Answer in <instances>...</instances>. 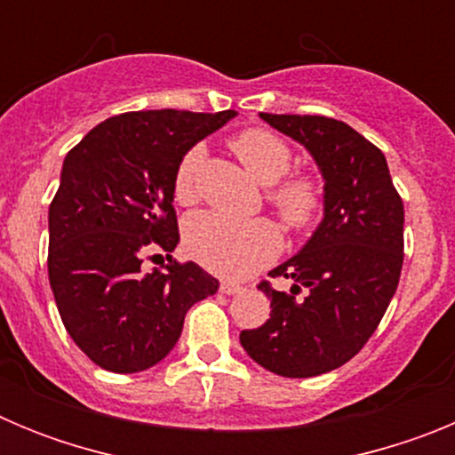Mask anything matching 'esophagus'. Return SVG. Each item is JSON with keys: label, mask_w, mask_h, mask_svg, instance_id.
<instances>
[{"label": "esophagus", "mask_w": 455, "mask_h": 455, "mask_svg": "<svg viewBox=\"0 0 455 455\" xmlns=\"http://www.w3.org/2000/svg\"><path fill=\"white\" fill-rule=\"evenodd\" d=\"M241 289L243 287H241L239 283H232V280H223V283H220V291L228 293V296H232V293H239Z\"/></svg>", "instance_id": "34e87169"}]
</instances>
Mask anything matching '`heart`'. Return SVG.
<instances>
[{
    "mask_svg": "<svg viewBox=\"0 0 455 455\" xmlns=\"http://www.w3.org/2000/svg\"><path fill=\"white\" fill-rule=\"evenodd\" d=\"M232 148L252 178L268 188V203L291 228H305L319 214L323 203L321 184L312 175L284 178L291 166V150L273 132L252 127L235 136ZM204 159V148L193 146L182 156L175 171V200L188 204L198 196V168ZM281 182L277 183L276 180ZM184 248L203 267L223 275H246L264 267L280 251V235L267 219L239 220L220 212H198L184 223Z\"/></svg>",
    "mask_w": 455,
    "mask_h": 455,
    "instance_id": "heart-1",
    "label": "heart"
}]
</instances>
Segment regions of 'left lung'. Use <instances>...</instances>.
Listing matches in <instances>:
<instances>
[{
	"mask_svg": "<svg viewBox=\"0 0 455 455\" xmlns=\"http://www.w3.org/2000/svg\"><path fill=\"white\" fill-rule=\"evenodd\" d=\"M259 118L312 155L323 178V220L300 252L268 273L291 277V289L259 284L271 299V319L241 331L239 341L277 376H321L360 353L396 291L403 200L383 152L347 123L325 116Z\"/></svg>",
	"mask_w": 455,
	"mask_h": 455,
	"instance_id": "left-lung-1",
	"label": "left lung"
}]
</instances>
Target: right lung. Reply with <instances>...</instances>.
<instances>
[{"label":"right lung","mask_w":455,"mask_h":455,"mask_svg":"<svg viewBox=\"0 0 455 455\" xmlns=\"http://www.w3.org/2000/svg\"><path fill=\"white\" fill-rule=\"evenodd\" d=\"M235 116L130 111L92 127L66 155L50 204L47 273L68 335L98 367H155L178 344L191 305L219 291L198 264L171 259L148 273L143 257L175 251V171Z\"/></svg>","instance_id":"1"}]
</instances>
